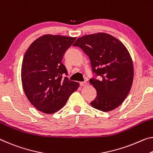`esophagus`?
<instances>
[{
    "label": "esophagus",
    "instance_id": "obj_1",
    "mask_svg": "<svg viewBox=\"0 0 153 153\" xmlns=\"http://www.w3.org/2000/svg\"><path fill=\"white\" fill-rule=\"evenodd\" d=\"M79 85H80V86H85L87 85V83L86 82H79Z\"/></svg>",
    "mask_w": 153,
    "mask_h": 153
}]
</instances>
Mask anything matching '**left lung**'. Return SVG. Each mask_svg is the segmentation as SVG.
I'll return each instance as SVG.
<instances>
[{"mask_svg":"<svg viewBox=\"0 0 153 153\" xmlns=\"http://www.w3.org/2000/svg\"><path fill=\"white\" fill-rule=\"evenodd\" d=\"M74 46L81 48L91 61L93 77L89 82L97 94L92 107L103 111L118 108L129 94L133 79L132 60L125 46L103 33L79 37Z\"/></svg>","mask_w":153,"mask_h":153,"instance_id":"obj_1","label":"left lung"}]
</instances>
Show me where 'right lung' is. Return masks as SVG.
Segmentation results:
<instances>
[{
  "mask_svg": "<svg viewBox=\"0 0 153 153\" xmlns=\"http://www.w3.org/2000/svg\"><path fill=\"white\" fill-rule=\"evenodd\" d=\"M76 37L46 35L36 39L24 54L22 82L28 101L38 110L52 114L60 110L79 84L69 80L62 64L65 53Z\"/></svg>",
  "mask_w": 153,
  "mask_h": 153,
  "instance_id": "1",
  "label": "right lung"
}]
</instances>
